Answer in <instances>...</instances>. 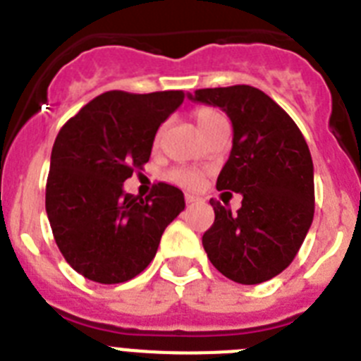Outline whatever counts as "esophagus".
I'll use <instances>...</instances> for the list:
<instances>
[{
  "mask_svg": "<svg viewBox=\"0 0 361 361\" xmlns=\"http://www.w3.org/2000/svg\"><path fill=\"white\" fill-rule=\"evenodd\" d=\"M184 200H186V204H193V202H199L200 197L193 195V193H186V195H184Z\"/></svg>",
  "mask_w": 361,
  "mask_h": 361,
  "instance_id": "34e87169",
  "label": "esophagus"
}]
</instances>
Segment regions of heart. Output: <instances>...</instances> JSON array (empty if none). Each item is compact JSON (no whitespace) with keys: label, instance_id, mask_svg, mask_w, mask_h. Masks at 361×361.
<instances>
[{"label":"heart","instance_id":"b5f03b06","mask_svg":"<svg viewBox=\"0 0 361 361\" xmlns=\"http://www.w3.org/2000/svg\"><path fill=\"white\" fill-rule=\"evenodd\" d=\"M220 114L216 110L209 106H200L195 110V121L197 126H199L200 132L212 126L216 119H220ZM159 139H161V130L155 135V145H159ZM170 178L173 183H177L178 186L184 188H197L200 184V173L191 168H175V170L170 171Z\"/></svg>","mask_w":361,"mask_h":361}]
</instances>
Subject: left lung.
Here are the masks:
<instances>
[{
	"label": "left lung",
	"mask_w": 361,
	"mask_h": 361,
	"mask_svg": "<svg viewBox=\"0 0 361 361\" xmlns=\"http://www.w3.org/2000/svg\"><path fill=\"white\" fill-rule=\"evenodd\" d=\"M195 103L219 106L233 124V148L216 190L242 195L231 209L209 200L215 222L202 245L229 280L255 286L280 275L298 253L314 215V173L304 135L279 104L250 85L202 88Z\"/></svg>",
	"instance_id": "left-lung-1"
}]
</instances>
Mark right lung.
<instances>
[{
  "mask_svg": "<svg viewBox=\"0 0 361 361\" xmlns=\"http://www.w3.org/2000/svg\"><path fill=\"white\" fill-rule=\"evenodd\" d=\"M183 101L180 90L106 92L57 133L44 206L57 247L85 279L121 283L139 275L186 206L171 184H155L146 199L123 190L149 161L159 126Z\"/></svg>",
  "mask_w": 361,
  "mask_h": 361,
  "instance_id": "add662e5",
  "label": "right lung"
}]
</instances>
